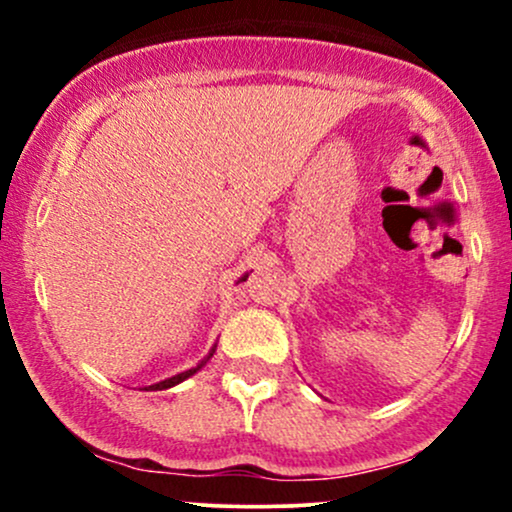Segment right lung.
<instances>
[{
    "mask_svg": "<svg viewBox=\"0 0 512 512\" xmlns=\"http://www.w3.org/2000/svg\"><path fill=\"white\" fill-rule=\"evenodd\" d=\"M240 281H245V276H243V279H240ZM209 356H214V351H211V354H209ZM209 356H207V358H209ZM204 363H207V361H202V363H199V366H197V368H190V370H185V373H180V375H173V378L163 380V383H156V385H151V387H149V390H168V387L178 385V383H182V380H187V378H190V375H195V373H197V370L204 366Z\"/></svg>",
    "mask_w": 512,
    "mask_h": 512,
    "instance_id": "add662e5",
    "label": "right lung"
}]
</instances>
